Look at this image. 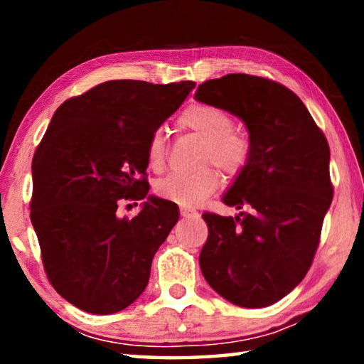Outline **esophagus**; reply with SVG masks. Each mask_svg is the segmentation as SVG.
Segmentation results:
<instances>
[{
	"instance_id": "34e87169",
	"label": "esophagus",
	"mask_w": 364,
	"mask_h": 364,
	"mask_svg": "<svg viewBox=\"0 0 364 364\" xmlns=\"http://www.w3.org/2000/svg\"><path fill=\"white\" fill-rule=\"evenodd\" d=\"M180 212L184 218H197L199 217V213H197L194 208H189V207H181Z\"/></svg>"
}]
</instances>
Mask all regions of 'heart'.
<instances>
[{"instance_id": "heart-1", "label": "heart", "mask_w": 364, "mask_h": 364, "mask_svg": "<svg viewBox=\"0 0 364 364\" xmlns=\"http://www.w3.org/2000/svg\"><path fill=\"white\" fill-rule=\"evenodd\" d=\"M178 125L205 139L202 160L212 162L234 176L249 162L250 143L244 133L234 130L232 117L210 104H194L178 117ZM167 156V141L162 128L154 132L147 143V162L152 170H160ZM218 175L213 168H200L194 173H173L156 184V193L165 200L181 205L199 204L218 189Z\"/></svg>"}]
</instances>
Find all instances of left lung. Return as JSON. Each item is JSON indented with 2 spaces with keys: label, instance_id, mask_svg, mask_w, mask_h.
Listing matches in <instances>:
<instances>
[{
  "label": "left lung",
  "instance_id": "1",
  "mask_svg": "<svg viewBox=\"0 0 364 364\" xmlns=\"http://www.w3.org/2000/svg\"><path fill=\"white\" fill-rule=\"evenodd\" d=\"M194 97L239 117L250 143L247 165L223 196L249 212L202 215V274L234 305H273L300 284L318 249L334 193L329 144L300 97L273 80L230 73L199 85Z\"/></svg>",
  "mask_w": 364,
  "mask_h": 364
}]
</instances>
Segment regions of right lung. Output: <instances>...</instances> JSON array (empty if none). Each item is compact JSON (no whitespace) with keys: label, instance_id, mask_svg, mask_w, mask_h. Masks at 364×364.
I'll use <instances>...</instances> for the list:
<instances>
[{"label":"right lung","instance_id":"obj_1","mask_svg":"<svg viewBox=\"0 0 364 364\" xmlns=\"http://www.w3.org/2000/svg\"><path fill=\"white\" fill-rule=\"evenodd\" d=\"M193 88L104 82L60 104L36 147L30 220L49 282L80 310L112 315L149 282L178 205L147 194V143ZM120 198H144V208L119 219Z\"/></svg>","mask_w":364,"mask_h":364}]
</instances>
